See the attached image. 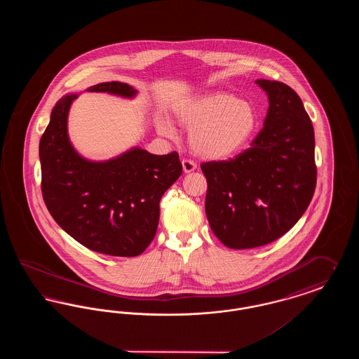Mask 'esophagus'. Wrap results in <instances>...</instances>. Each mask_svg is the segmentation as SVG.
<instances>
[{
  "instance_id": "obj_1",
  "label": "esophagus",
  "mask_w": 359,
  "mask_h": 359,
  "mask_svg": "<svg viewBox=\"0 0 359 359\" xmlns=\"http://www.w3.org/2000/svg\"><path fill=\"white\" fill-rule=\"evenodd\" d=\"M182 165H183V171H184V173H189V172L196 170V164H195L192 160H188V158H184V160L182 161Z\"/></svg>"
}]
</instances>
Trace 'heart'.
Masks as SVG:
<instances>
[{
    "label": "heart",
    "instance_id": "1",
    "mask_svg": "<svg viewBox=\"0 0 359 359\" xmlns=\"http://www.w3.org/2000/svg\"><path fill=\"white\" fill-rule=\"evenodd\" d=\"M179 122L191 130V149L205 158L223 160L248 147L258 128L255 104L226 91L208 93L180 106ZM160 133L172 136L175 129L168 121H158Z\"/></svg>",
    "mask_w": 359,
    "mask_h": 359
}]
</instances>
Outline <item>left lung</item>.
<instances>
[{
  "instance_id": "left-lung-1",
  "label": "left lung",
  "mask_w": 359,
  "mask_h": 359,
  "mask_svg": "<svg viewBox=\"0 0 359 359\" xmlns=\"http://www.w3.org/2000/svg\"><path fill=\"white\" fill-rule=\"evenodd\" d=\"M256 83L268 94L269 107L252 147L229 161L201 165L207 219L230 249L283 237L306 212L316 187L313 126L300 97L277 81Z\"/></svg>"
}]
</instances>
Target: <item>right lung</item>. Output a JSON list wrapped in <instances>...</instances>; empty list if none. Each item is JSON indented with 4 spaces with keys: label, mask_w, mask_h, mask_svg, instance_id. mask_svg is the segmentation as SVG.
Listing matches in <instances>:
<instances>
[{
    "label": "right lung",
    "mask_w": 359,
    "mask_h": 359,
    "mask_svg": "<svg viewBox=\"0 0 359 359\" xmlns=\"http://www.w3.org/2000/svg\"><path fill=\"white\" fill-rule=\"evenodd\" d=\"M88 91L132 98L122 82L91 86ZM76 94L52 109L40 138L41 192L52 218L87 249L114 257L140 256L154 241L160 199L182 175L179 154H152L133 148L107 161H88L67 135L69 106Z\"/></svg>",
    "instance_id": "add662e5"
}]
</instances>
